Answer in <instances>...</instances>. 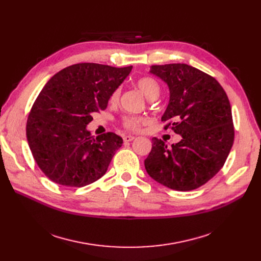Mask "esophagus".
Returning <instances> with one entry per match:
<instances>
[{"label": "esophagus", "mask_w": 261, "mask_h": 261, "mask_svg": "<svg viewBox=\"0 0 261 261\" xmlns=\"http://www.w3.org/2000/svg\"><path fill=\"white\" fill-rule=\"evenodd\" d=\"M134 139H135V136H133V135H126V136H123V141H125L126 143L132 142Z\"/></svg>", "instance_id": "34e87169"}]
</instances>
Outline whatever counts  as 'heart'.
Instances as JSON below:
<instances>
[{
    "instance_id": "obj_1",
    "label": "heart",
    "mask_w": 261,
    "mask_h": 261,
    "mask_svg": "<svg viewBox=\"0 0 261 261\" xmlns=\"http://www.w3.org/2000/svg\"><path fill=\"white\" fill-rule=\"evenodd\" d=\"M136 86L141 90V92L146 96V97L150 100L155 99L160 95L161 87L159 82L152 78V77H142L138 81H136ZM120 96V89H116L113 91V93L110 96V102L112 105H115L119 100ZM145 122V118L141 116L135 115H123L120 118L121 126L128 131H139L141 130L143 123Z\"/></svg>"
}]
</instances>
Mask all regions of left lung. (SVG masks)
I'll list each match as a JSON object with an SVG mask.
<instances>
[{
	"mask_svg": "<svg viewBox=\"0 0 261 261\" xmlns=\"http://www.w3.org/2000/svg\"><path fill=\"white\" fill-rule=\"evenodd\" d=\"M150 73L166 82L170 99L162 121L182 140L171 147L152 139L145 168L168 188L188 191L207 183L220 170L235 138L225 91L211 75L185 63L152 65Z\"/></svg>",
	"mask_w": 261,
	"mask_h": 261,
	"instance_id": "8db88e82",
	"label": "left lung"
}]
</instances>
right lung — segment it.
<instances>
[{"label":"right lung","instance_id":"add662e5","mask_svg":"<svg viewBox=\"0 0 261 261\" xmlns=\"http://www.w3.org/2000/svg\"><path fill=\"white\" fill-rule=\"evenodd\" d=\"M132 66L77 63L55 74L38 95L26 138L39 168L55 183L84 187L106 173L122 139L113 132L94 139L87 125L106 110Z\"/></svg>","mask_w":261,"mask_h":261}]
</instances>
